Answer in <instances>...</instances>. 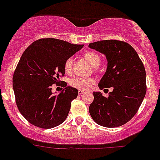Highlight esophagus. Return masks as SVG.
<instances>
[{
    "label": "esophagus",
    "mask_w": 160,
    "mask_h": 160,
    "mask_svg": "<svg viewBox=\"0 0 160 160\" xmlns=\"http://www.w3.org/2000/svg\"><path fill=\"white\" fill-rule=\"evenodd\" d=\"M78 93L79 94H83V93H84V90H81V89H79V91H78Z\"/></svg>",
    "instance_id": "obj_1"
}]
</instances>
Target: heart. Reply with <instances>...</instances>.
I'll return each mask as SVG.
<instances>
[{"mask_svg":"<svg viewBox=\"0 0 160 160\" xmlns=\"http://www.w3.org/2000/svg\"><path fill=\"white\" fill-rule=\"evenodd\" d=\"M84 57L93 68H98L100 65L101 58L96 53L87 52L84 54ZM72 64H73V60L72 58H68L64 62V71L67 74H70L72 72ZM70 83H71V85L75 88L81 89V90H88L95 83V80L92 78L76 76L73 78Z\"/></svg>","mask_w":160,"mask_h":160,"instance_id":"1","label":"heart"}]
</instances>
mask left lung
Returning <instances> with one entry per match:
<instances>
[{
    "label": "left lung",
    "mask_w": 160,
    "mask_h": 160,
    "mask_svg": "<svg viewBox=\"0 0 160 160\" xmlns=\"http://www.w3.org/2000/svg\"><path fill=\"white\" fill-rule=\"evenodd\" d=\"M88 47L107 58V68L99 82V88H113L108 98L101 92H93L89 114L103 127L123 125L136 115L146 95L144 65L136 50L124 41H100L90 43Z\"/></svg>",
    "instance_id": "1"
}]
</instances>
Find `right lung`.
<instances>
[{"mask_svg": "<svg viewBox=\"0 0 160 160\" xmlns=\"http://www.w3.org/2000/svg\"><path fill=\"white\" fill-rule=\"evenodd\" d=\"M83 46L45 38L34 41L24 51L13 76V88L18 111L29 123L51 128L67 119L78 90L63 82L65 88L53 95L52 84L64 76L66 60Z\"/></svg>", "mask_w": 160, "mask_h": 160, "instance_id": "obj_1", "label": "right lung"}]
</instances>
